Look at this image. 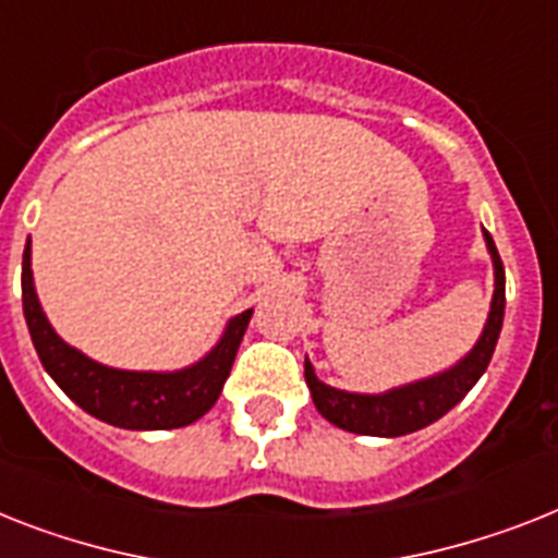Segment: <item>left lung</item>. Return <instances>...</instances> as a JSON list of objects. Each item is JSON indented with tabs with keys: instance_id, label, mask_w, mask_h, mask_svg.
<instances>
[{
	"instance_id": "8db88e82",
	"label": "left lung",
	"mask_w": 558,
	"mask_h": 558,
	"mask_svg": "<svg viewBox=\"0 0 558 558\" xmlns=\"http://www.w3.org/2000/svg\"><path fill=\"white\" fill-rule=\"evenodd\" d=\"M485 239L487 251L494 256L496 290L490 316H487V325L476 348L448 373H439L434 379L416 381V385L381 396H359L328 388L325 381L316 379L311 362H305V381L313 393V404L330 425L362 436H404L441 418L453 404H459L468 396V390L476 385L478 376L490 365V356H494L496 342H499L501 319H505V268H501L499 251H496L487 230Z\"/></svg>"
}]
</instances>
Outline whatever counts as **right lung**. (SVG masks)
<instances>
[{
  "label": "right lung",
  "mask_w": 558,
  "mask_h": 558,
  "mask_svg": "<svg viewBox=\"0 0 558 558\" xmlns=\"http://www.w3.org/2000/svg\"><path fill=\"white\" fill-rule=\"evenodd\" d=\"M22 307L25 322L34 339V348L41 359V367L53 376L59 388L80 404L90 416L102 418L113 427L128 430H170L185 427L205 416L216 404L222 385L228 379L239 342L245 336L251 313H239L230 319L228 330L214 351L199 365L177 373H133L113 371L94 359L82 356L64 344L45 319L39 299L31 279V242L22 256Z\"/></svg>",
  "instance_id": "add662e5"
}]
</instances>
